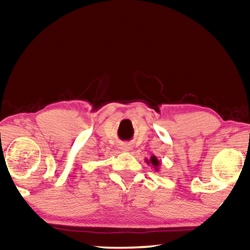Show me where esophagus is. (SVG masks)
<instances>
[{
    "instance_id": "obj_1",
    "label": "esophagus",
    "mask_w": 250,
    "mask_h": 250,
    "mask_svg": "<svg viewBox=\"0 0 250 250\" xmlns=\"http://www.w3.org/2000/svg\"><path fill=\"white\" fill-rule=\"evenodd\" d=\"M121 150H122V151L127 152V151H129V150H131V146H129V145H127V143H124V145L121 146Z\"/></svg>"
}]
</instances>
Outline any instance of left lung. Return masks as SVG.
<instances>
[{
    "label": "left lung",
    "mask_w": 250,
    "mask_h": 250,
    "mask_svg": "<svg viewBox=\"0 0 250 250\" xmlns=\"http://www.w3.org/2000/svg\"><path fill=\"white\" fill-rule=\"evenodd\" d=\"M146 163L148 164V165H152L153 168H155L157 172L159 170V166H160V162L157 158L156 156H151L150 157V159H146Z\"/></svg>",
    "instance_id": "1"
}]
</instances>
